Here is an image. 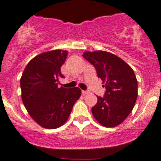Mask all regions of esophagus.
I'll return each instance as SVG.
<instances>
[{"instance_id":"34e87169","label":"esophagus","mask_w":161,"mask_h":161,"mask_svg":"<svg viewBox=\"0 0 161 161\" xmlns=\"http://www.w3.org/2000/svg\"><path fill=\"white\" fill-rule=\"evenodd\" d=\"M82 93L83 94V95H86V94L89 93V92H88V91H85V90H82Z\"/></svg>"}]
</instances>
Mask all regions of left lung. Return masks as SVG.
<instances>
[{
  "instance_id": "1",
  "label": "left lung",
  "mask_w": 161,
  "mask_h": 161,
  "mask_svg": "<svg viewBox=\"0 0 161 161\" xmlns=\"http://www.w3.org/2000/svg\"><path fill=\"white\" fill-rule=\"evenodd\" d=\"M82 56L95 66L106 88L104 97L97 96L92 114L100 124L115 127L126 119L137 99L138 81L133 69L119 57L107 51H86Z\"/></svg>"
}]
</instances>
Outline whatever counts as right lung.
<instances>
[{
  "label": "right lung",
  "instance_id": "obj_1",
  "mask_svg": "<svg viewBox=\"0 0 161 161\" xmlns=\"http://www.w3.org/2000/svg\"><path fill=\"white\" fill-rule=\"evenodd\" d=\"M67 53V51L53 50L37 55L25 66L20 79L24 106L31 117L45 129L64 125L82 93L78 87H57L59 79L64 78L60 68Z\"/></svg>",
  "mask_w": 161,
  "mask_h": 161
}]
</instances>
